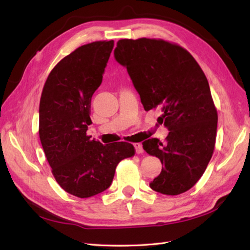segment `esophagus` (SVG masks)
<instances>
[{"label":"esophagus","instance_id":"obj_1","mask_svg":"<svg viewBox=\"0 0 250 250\" xmlns=\"http://www.w3.org/2000/svg\"><path fill=\"white\" fill-rule=\"evenodd\" d=\"M133 146L135 148L136 153H143V151H144V149H143V145L141 143H135V144H133Z\"/></svg>","mask_w":250,"mask_h":250}]
</instances>
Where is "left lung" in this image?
Returning a JSON list of instances; mask_svg holds the SVG:
<instances>
[{"label": "left lung", "instance_id": "left-lung-1", "mask_svg": "<svg viewBox=\"0 0 250 250\" xmlns=\"http://www.w3.org/2000/svg\"><path fill=\"white\" fill-rule=\"evenodd\" d=\"M114 54L144 109L161 108L158 121L169 131L163 143H143L163 166L150 188L167 195L186 192L202 177L215 148L218 115L204 72L190 52L163 40H120Z\"/></svg>", "mask_w": 250, "mask_h": 250}]
</instances>
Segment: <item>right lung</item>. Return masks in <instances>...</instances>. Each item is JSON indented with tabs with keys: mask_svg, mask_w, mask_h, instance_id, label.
<instances>
[{
	"mask_svg": "<svg viewBox=\"0 0 250 250\" xmlns=\"http://www.w3.org/2000/svg\"><path fill=\"white\" fill-rule=\"evenodd\" d=\"M114 41L78 47L49 73L40 102V139L51 173L67 193L90 198L113 182L115 169L134 146L103 145L87 135L91 98L101 83Z\"/></svg>",
	"mask_w": 250,
	"mask_h": 250,
	"instance_id": "1",
	"label": "right lung"
}]
</instances>
